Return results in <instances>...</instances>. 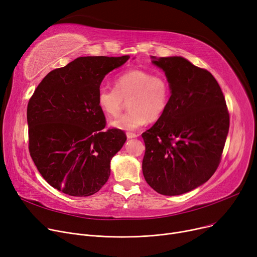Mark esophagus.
<instances>
[{
	"instance_id": "1",
	"label": "esophagus",
	"mask_w": 257,
	"mask_h": 257,
	"mask_svg": "<svg viewBox=\"0 0 257 257\" xmlns=\"http://www.w3.org/2000/svg\"><path fill=\"white\" fill-rule=\"evenodd\" d=\"M126 136H127L128 139H136V138H138V134L132 133V132H127Z\"/></svg>"
}]
</instances>
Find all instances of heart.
Returning <instances> with one entry per match:
<instances>
[{
  "mask_svg": "<svg viewBox=\"0 0 257 257\" xmlns=\"http://www.w3.org/2000/svg\"><path fill=\"white\" fill-rule=\"evenodd\" d=\"M170 96L171 88L166 78L134 69L117 76L114 88H99L97 104L107 116H115L129 99L130 110L111 120L110 125L119 130L133 131L163 116Z\"/></svg>",
  "mask_w": 257,
  "mask_h": 257,
  "instance_id": "1",
  "label": "heart"
}]
</instances>
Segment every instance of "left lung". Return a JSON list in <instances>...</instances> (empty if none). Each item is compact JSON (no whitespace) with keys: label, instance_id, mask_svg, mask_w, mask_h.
I'll return each instance as SVG.
<instances>
[{"label":"left lung","instance_id":"obj_1","mask_svg":"<svg viewBox=\"0 0 257 257\" xmlns=\"http://www.w3.org/2000/svg\"><path fill=\"white\" fill-rule=\"evenodd\" d=\"M171 88L167 110L142 134L144 177L154 191L178 196L205 183L217 170L229 113L214 77L181 56H151Z\"/></svg>","mask_w":257,"mask_h":257}]
</instances>
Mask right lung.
<instances>
[{"instance_id":"1","label":"right lung","mask_w":257,"mask_h":257,"mask_svg":"<svg viewBox=\"0 0 257 257\" xmlns=\"http://www.w3.org/2000/svg\"><path fill=\"white\" fill-rule=\"evenodd\" d=\"M130 58L86 56L50 72L27 108L29 151L45 180L74 197L99 192L110 176V161L127 138L105 128L97 104L103 79Z\"/></svg>"}]
</instances>
